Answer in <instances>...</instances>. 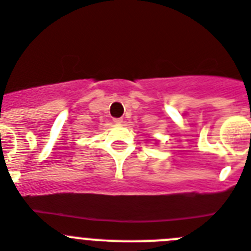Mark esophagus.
Returning a JSON list of instances; mask_svg holds the SVG:
<instances>
[{
  "mask_svg": "<svg viewBox=\"0 0 251 251\" xmlns=\"http://www.w3.org/2000/svg\"><path fill=\"white\" fill-rule=\"evenodd\" d=\"M113 123L117 124V125H119V124L123 123V119H121V117H119V119H113Z\"/></svg>",
  "mask_w": 251,
  "mask_h": 251,
  "instance_id": "esophagus-1",
  "label": "esophagus"
}]
</instances>
